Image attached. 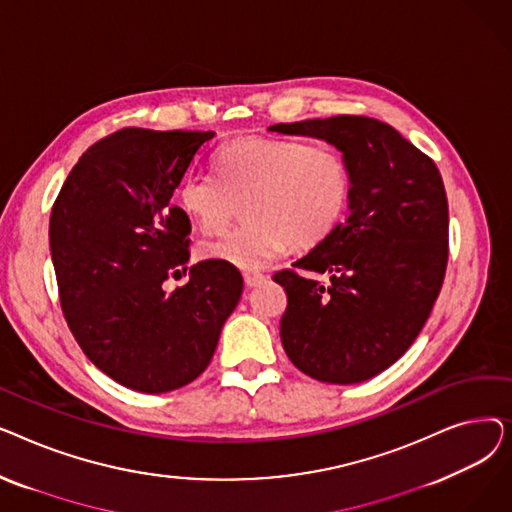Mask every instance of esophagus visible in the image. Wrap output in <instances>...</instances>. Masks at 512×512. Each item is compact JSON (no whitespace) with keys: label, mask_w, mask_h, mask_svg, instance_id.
Instances as JSON below:
<instances>
[{"label":"esophagus","mask_w":512,"mask_h":512,"mask_svg":"<svg viewBox=\"0 0 512 512\" xmlns=\"http://www.w3.org/2000/svg\"><path fill=\"white\" fill-rule=\"evenodd\" d=\"M265 282V276L263 274H257V272H247L245 274V284L249 286V288H255V286H259V284H263Z\"/></svg>","instance_id":"obj_1"}]
</instances>
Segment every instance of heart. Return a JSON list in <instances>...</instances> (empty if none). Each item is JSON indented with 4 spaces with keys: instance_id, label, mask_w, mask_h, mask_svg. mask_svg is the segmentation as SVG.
Masks as SVG:
<instances>
[{
    "instance_id": "1",
    "label": "heart",
    "mask_w": 512,
    "mask_h": 512,
    "mask_svg": "<svg viewBox=\"0 0 512 512\" xmlns=\"http://www.w3.org/2000/svg\"><path fill=\"white\" fill-rule=\"evenodd\" d=\"M218 178L188 176L178 191L180 207L205 232H222L242 205L247 222L222 238L203 242L199 255L238 270H259L288 242L309 249L324 242L351 203L353 174L330 145L303 139L245 137L228 143L218 159Z\"/></svg>"
}]
</instances>
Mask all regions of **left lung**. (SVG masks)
I'll return each instance as SVG.
<instances>
[{
  "instance_id": "8db88e82",
  "label": "left lung",
  "mask_w": 512,
  "mask_h": 512,
  "mask_svg": "<svg viewBox=\"0 0 512 512\" xmlns=\"http://www.w3.org/2000/svg\"><path fill=\"white\" fill-rule=\"evenodd\" d=\"M317 137L346 157L353 174L346 222L282 270L288 307L280 338L309 378L359 384L407 353L438 299L448 263V201L434 159L390 124L334 116L274 124Z\"/></svg>"
}]
</instances>
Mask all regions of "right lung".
Segmentation results:
<instances>
[{
	"label": "right lung",
	"instance_id": "1",
	"mask_svg": "<svg viewBox=\"0 0 512 512\" xmlns=\"http://www.w3.org/2000/svg\"><path fill=\"white\" fill-rule=\"evenodd\" d=\"M215 132L122 128L89 147L53 203L49 247L68 328L89 361L130 390L197 380L234 311L242 278L228 263L186 272L191 222L174 191Z\"/></svg>",
	"mask_w": 512,
	"mask_h": 512
}]
</instances>
